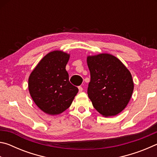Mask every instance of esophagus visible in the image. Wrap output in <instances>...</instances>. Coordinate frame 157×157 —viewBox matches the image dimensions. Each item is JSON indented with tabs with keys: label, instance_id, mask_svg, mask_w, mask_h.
<instances>
[{
	"label": "esophagus",
	"instance_id": "esophagus-1",
	"mask_svg": "<svg viewBox=\"0 0 157 157\" xmlns=\"http://www.w3.org/2000/svg\"><path fill=\"white\" fill-rule=\"evenodd\" d=\"M78 89H79V92H82L83 91V88H82V86H79Z\"/></svg>",
	"mask_w": 157,
	"mask_h": 157
}]
</instances>
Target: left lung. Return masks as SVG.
I'll return each mask as SVG.
<instances>
[{
	"label": "left lung",
	"instance_id": "left-lung-1",
	"mask_svg": "<svg viewBox=\"0 0 157 157\" xmlns=\"http://www.w3.org/2000/svg\"><path fill=\"white\" fill-rule=\"evenodd\" d=\"M87 64L91 74L87 94L94 107L105 117L121 113L134 91L128 69L118 58L106 53L89 56Z\"/></svg>",
	"mask_w": 157,
	"mask_h": 157
}]
</instances>
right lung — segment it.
<instances>
[{"label":"right lung","instance_id":"1","mask_svg":"<svg viewBox=\"0 0 157 157\" xmlns=\"http://www.w3.org/2000/svg\"><path fill=\"white\" fill-rule=\"evenodd\" d=\"M70 55L60 50L47 54L31 73L28 89L34 103L49 115H57L70 107L78 89L69 82L66 66Z\"/></svg>","mask_w":157,"mask_h":157}]
</instances>
